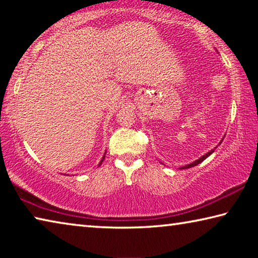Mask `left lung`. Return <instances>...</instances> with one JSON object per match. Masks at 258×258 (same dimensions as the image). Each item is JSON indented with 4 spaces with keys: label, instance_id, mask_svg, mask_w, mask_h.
<instances>
[{
    "label": "left lung",
    "instance_id": "left-lung-1",
    "mask_svg": "<svg viewBox=\"0 0 258 258\" xmlns=\"http://www.w3.org/2000/svg\"><path fill=\"white\" fill-rule=\"evenodd\" d=\"M222 141H223V140H222ZM222 141L220 142V143H222ZM214 150L215 149H213V150H211V151H208L207 154H205L203 157H200V158L198 159V160H196V161H194V163H191V164H189V165H185V166H183V167H181V169H185V168H191V167H194V166H197L198 164H200V163H203V161L207 158V157H209L211 156L213 152H214Z\"/></svg>",
    "mask_w": 258,
    "mask_h": 258
}]
</instances>
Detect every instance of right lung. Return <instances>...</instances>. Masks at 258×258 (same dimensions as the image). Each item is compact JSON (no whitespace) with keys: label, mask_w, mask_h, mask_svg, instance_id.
I'll return each mask as SVG.
<instances>
[{"label":"right lung","mask_w":258,"mask_h":258,"mask_svg":"<svg viewBox=\"0 0 258 258\" xmlns=\"http://www.w3.org/2000/svg\"><path fill=\"white\" fill-rule=\"evenodd\" d=\"M103 159H104V156H103V157H102V159H101V161H100V164H99V166H100V165H101V164H102V161H103Z\"/></svg>","instance_id":"add662e5"}]
</instances>
